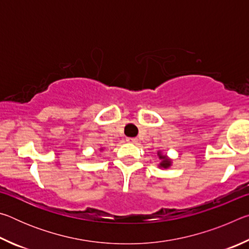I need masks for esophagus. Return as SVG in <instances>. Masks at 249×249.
<instances>
[{
  "instance_id": "1",
  "label": "esophagus",
  "mask_w": 249,
  "mask_h": 249,
  "mask_svg": "<svg viewBox=\"0 0 249 249\" xmlns=\"http://www.w3.org/2000/svg\"><path fill=\"white\" fill-rule=\"evenodd\" d=\"M127 142H133V144H137L138 140H137V138H135V137H128L127 138Z\"/></svg>"
}]
</instances>
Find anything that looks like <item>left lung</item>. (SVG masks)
<instances>
[{
    "label": "left lung",
    "mask_w": 249,
    "mask_h": 249,
    "mask_svg": "<svg viewBox=\"0 0 249 249\" xmlns=\"http://www.w3.org/2000/svg\"><path fill=\"white\" fill-rule=\"evenodd\" d=\"M158 157H159L160 160H161V162H160V167H161V168L170 167L171 161H170V159H168L167 156H163V155H161L160 153H158Z\"/></svg>",
    "instance_id": "left-lung-1"
}]
</instances>
